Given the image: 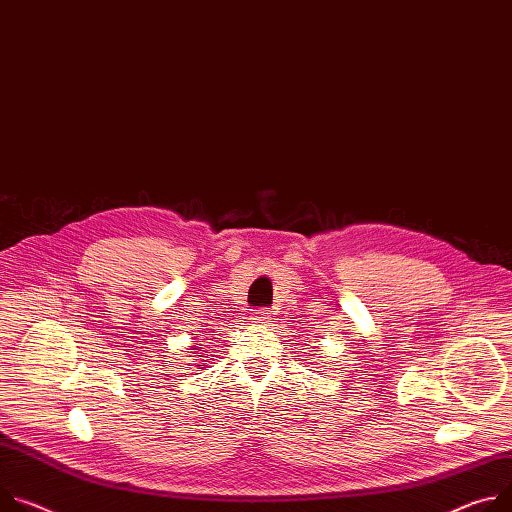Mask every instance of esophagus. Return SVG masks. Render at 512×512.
<instances>
[{
	"label": "esophagus",
	"instance_id": "34e87169",
	"mask_svg": "<svg viewBox=\"0 0 512 512\" xmlns=\"http://www.w3.org/2000/svg\"><path fill=\"white\" fill-rule=\"evenodd\" d=\"M269 318H271V312L265 310V308H261V310H255V312L251 314L249 322H267Z\"/></svg>",
	"mask_w": 512,
	"mask_h": 512
}]
</instances>
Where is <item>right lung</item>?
<instances>
[{"instance_id": "1", "label": "right lung", "mask_w": 512, "mask_h": 512, "mask_svg": "<svg viewBox=\"0 0 512 512\" xmlns=\"http://www.w3.org/2000/svg\"><path fill=\"white\" fill-rule=\"evenodd\" d=\"M200 357H202V355H200ZM198 369H202V367H198Z\"/></svg>"}]
</instances>
